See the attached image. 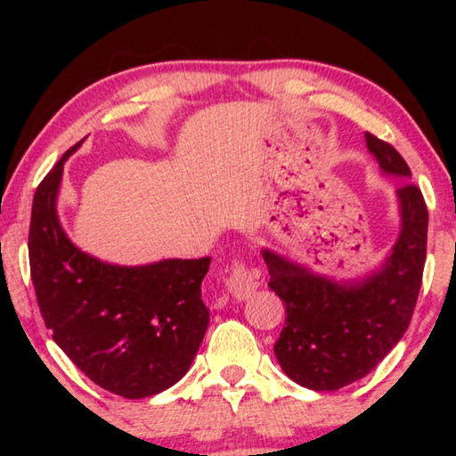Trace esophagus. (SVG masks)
<instances>
[{
	"mask_svg": "<svg viewBox=\"0 0 456 456\" xmlns=\"http://www.w3.org/2000/svg\"><path fill=\"white\" fill-rule=\"evenodd\" d=\"M225 285H227L231 296L237 299H247L253 291L257 289V285H259L257 273L251 272V269L247 267L243 261H235V265H233V269H231Z\"/></svg>",
	"mask_w": 456,
	"mask_h": 456,
	"instance_id": "1",
	"label": "esophagus"
}]
</instances>
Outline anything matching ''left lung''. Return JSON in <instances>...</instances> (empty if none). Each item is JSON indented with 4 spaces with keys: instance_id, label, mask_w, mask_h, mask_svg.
Masks as SVG:
<instances>
[{
    "instance_id": "left-lung-1",
    "label": "left lung",
    "mask_w": 456,
    "mask_h": 456,
    "mask_svg": "<svg viewBox=\"0 0 456 456\" xmlns=\"http://www.w3.org/2000/svg\"><path fill=\"white\" fill-rule=\"evenodd\" d=\"M368 151L386 175L411 176L395 146L366 133ZM398 241L382 267L362 281L338 283L264 249L269 288L283 299L285 326L273 346L293 382L338 390L360 380L400 342L412 320L427 259L428 211L420 189L404 183Z\"/></svg>"
}]
</instances>
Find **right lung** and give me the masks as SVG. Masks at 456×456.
Returning <instances> with one entry per match:
<instances>
[{
    "instance_id": "1",
    "label": "right lung",
    "mask_w": 456,
    "mask_h": 456,
    "mask_svg": "<svg viewBox=\"0 0 456 456\" xmlns=\"http://www.w3.org/2000/svg\"><path fill=\"white\" fill-rule=\"evenodd\" d=\"M64 152L36 189L29 272L45 328L104 390L146 398L187 374L209 326L200 281L211 257L120 267L82 253L61 229L56 199Z\"/></svg>"
}]
</instances>
